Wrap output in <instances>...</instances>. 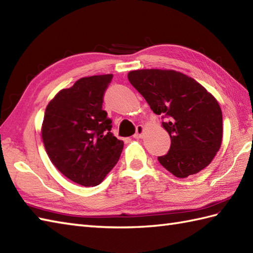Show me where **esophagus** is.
Returning a JSON list of instances; mask_svg holds the SVG:
<instances>
[{"label": "esophagus", "mask_w": 253, "mask_h": 253, "mask_svg": "<svg viewBox=\"0 0 253 253\" xmlns=\"http://www.w3.org/2000/svg\"><path fill=\"white\" fill-rule=\"evenodd\" d=\"M143 130H144V127L142 126V125H138L137 127H136V132H135V135H133L132 137L133 138H141L142 137V133H143Z\"/></svg>", "instance_id": "obj_1"}]
</instances>
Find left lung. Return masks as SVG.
I'll list each match as a JSON object with an SVG mask.
<instances>
[{
    "label": "left lung",
    "mask_w": 253,
    "mask_h": 253,
    "mask_svg": "<svg viewBox=\"0 0 253 253\" xmlns=\"http://www.w3.org/2000/svg\"><path fill=\"white\" fill-rule=\"evenodd\" d=\"M128 80L170 137L169 152L158 160L179 178L197 174L212 162L221 148L222 111L215 98L195 79L175 71L140 69Z\"/></svg>",
    "instance_id": "obj_1"
}]
</instances>
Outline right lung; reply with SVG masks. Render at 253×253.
<instances>
[{"instance_id":"1","label":"right lung","mask_w":253,"mask_h":253,"mask_svg":"<svg viewBox=\"0 0 253 253\" xmlns=\"http://www.w3.org/2000/svg\"><path fill=\"white\" fill-rule=\"evenodd\" d=\"M113 75L84 77L47 104L42 139L51 162L74 182L96 186L116 165L124 142L113 135L102 109Z\"/></svg>"}]
</instances>
